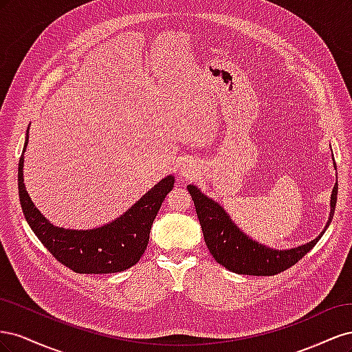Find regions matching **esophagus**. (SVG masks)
I'll use <instances>...</instances> for the list:
<instances>
[{
	"mask_svg": "<svg viewBox=\"0 0 352 352\" xmlns=\"http://www.w3.org/2000/svg\"><path fill=\"white\" fill-rule=\"evenodd\" d=\"M185 175H186V173H185Z\"/></svg>",
	"mask_w": 352,
	"mask_h": 352,
	"instance_id": "34e87169",
	"label": "esophagus"
}]
</instances>
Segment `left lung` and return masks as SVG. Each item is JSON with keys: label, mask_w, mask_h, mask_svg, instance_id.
Wrapping results in <instances>:
<instances>
[{"label": "left lung", "mask_w": 352, "mask_h": 352, "mask_svg": "<svg viewBox=\"0 0 352 352\" xmlns=\"http://www.w3.org/2000/svg\"><path fill=\"white\" fill-rule=\"evenodd\" d=\"M188 190L194 199L202 235H204L206 245L211 255L223 267L233 273L250 276H273L282 273L300 261L323 235L322 233L314 241L301 245L298 248L285 251L270 250L242 233L233 225L226 211L217 202L201 194L198 188L189 185ZM336 197L338 184L332 192V201H330L332 210H330V219L326 228L332 221L336 207Z\"/></svg>", "instance_id": "1"}]
</instances>
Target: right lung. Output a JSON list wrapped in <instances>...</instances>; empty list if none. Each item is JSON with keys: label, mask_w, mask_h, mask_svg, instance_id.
Masks as SVG:
<instances>
[{"label": "right lung", "mask_w": 352, "mask_h": 352, "mask_svg": "<svg viewBox=\"0 0 352 352\" xmlns=\"http://www.w3.org/2000/svg\"><path fill=\"white\" fill-rule=\"evenodd\" d=\"M29 135L26 136L23 154ZM23 154L19 162V198L23 214L42 245L58 263L74 273H119L132 267L146 250L150 232L166 195L173 189L175 177L167 176L127 210L122 217L102 228L70 230L52 226L28 195L23 184Z\"/></svg>", "instance_id": "1"}]
</instances>
